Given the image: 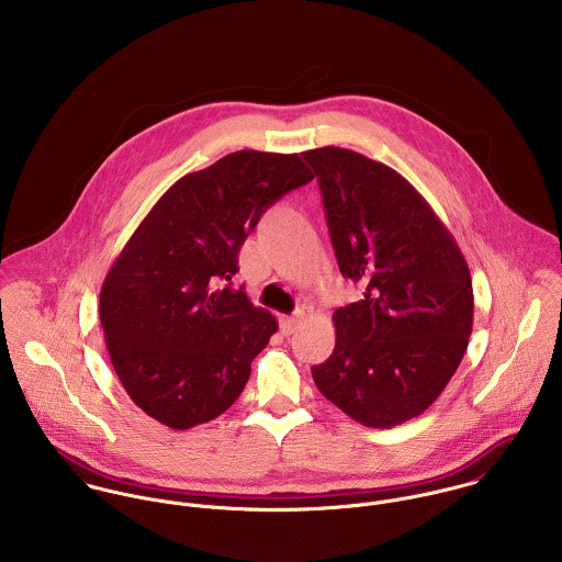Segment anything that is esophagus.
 I'll return each mask as SVG.
<instances>
[{"label": "esophagus", "mask_w": 562, "mask_h": 562, "mask_svg": "<svg viewBox=\"0 0 562 562\" xmlns=\"http://www.w3.org/2000/svg\"><path fill=\"white\" fill-rule=\"evenodd\" d=\"M301 318H303V314H296V316H283V318H281V333H283V335H292V333H296V328H299V324H301Z\"/></svg>", "instance_id": "1"}]
</instances>
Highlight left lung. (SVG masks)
<instances>
[{"mask_svg":"<svg viewBox=\"0 0 562 562\" xmlns=\"http://www.w3.org/2000/svg\"><path fill=\"white\" fill-rule=\"evenodd\" d=\"M339 272L363 301L333 314V355L312 368L324 398L370 428L422 415L472 335L468 261L426 199L394 168L339 147L305 151Z\"/></svg>","mask_w":562,"mask_h":562,"instance_id":"1","label":"left lung"}]
</instances>
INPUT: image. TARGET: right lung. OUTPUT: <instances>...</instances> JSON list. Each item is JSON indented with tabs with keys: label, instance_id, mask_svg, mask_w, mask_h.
<instances>
[{
	"label": "right lung",
	"instance_id": "right-lung-1",
	"mask_svg": "<svg viewBox=\"0 0 562 562\" xmlns=\"http://www.w3.org/2000/svg\"><path fill=\"white\" fill-rule=\"evenodd\" d=\"M314 172L299 154L236 151L172 183L112 263L99 299L130 398L175 430L225 413L277 321L232 285L261 214Z\"/></svg>",
	"mask_w": 562,
	"mask_h": 562
}]
</instances>
